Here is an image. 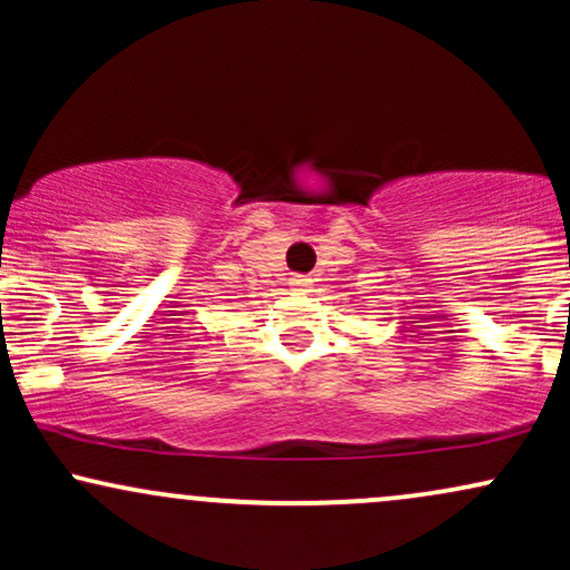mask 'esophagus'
I'll use <instances>...</instances> for the list:
<instances>
[{"label":"esophagus","mask_w":570,"mask_h":570,"mask_svg":"<svg viewBox=\"0 0 570 570\" xmlns=\"http://www.w3.org/2000/svg\"><path fill=\"white\" fill-rule=\"evenodd\" d=\"M289 286H292L294 292H311L313 281L307 278V276H294V278H289Z\"/></svg>","instance_id":"obj_1"}]
</instances>
